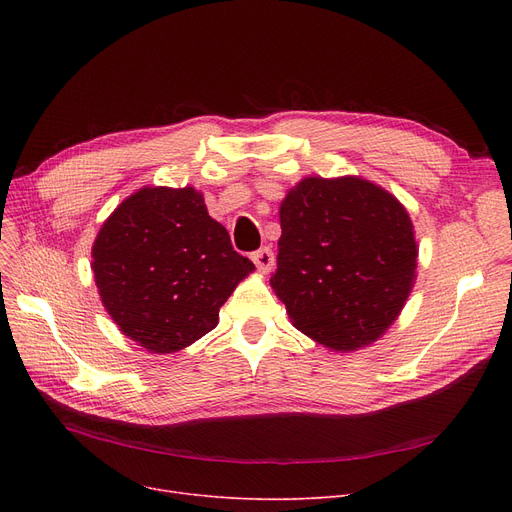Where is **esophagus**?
I'll use <instances>...</instances> for the list:
<instances>
[{"instance_id": "esophagus-1", "label": "esophagus", "mask_w": 512, "mask_h": 512, "mask_svg": "<svg viewBox=\"0 0 512 512\" xmlns=\"http://www.w3.org/2000/svg\"><path fill=\"white\" fill-rule=\"evenodd\" d=\"M251 259H253V263L257 265V270L263 272V274H267V272H270L272 267H274V253H272L270 247H263V249L255 251V253L251 255Z\"/></svg>"}]
</instances>
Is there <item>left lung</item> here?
Masks as SVG:
<instances>
[{"label":"left lung","mask_w":512,"mask_h":512,"mask_svg":"<svg viewBox=\"0 0 512 512\" xmlns=\"http://www.w3.org/2000/svg\"><path fill=\"white\" fill-rule=\"evenodd\" d=\"M270 284L292 326L332 351L378 340L415 284L417 242L402 203L359 176L303 178L280 205Z\"/></svg>","instance_id":"1"}]
</instances>
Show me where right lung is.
I'll return each mask as SVG.
<instances>
[{
    "label": "right lung",
    "mask_w": 512,
    "mask_h": 512,
    "mask_svg": "<svg viewBox=\"0 0 512 512\" xmlns=\"http://www.w3.org/2000/svg\"><path fill=\"white\" fill-rule=\"evenodd\" d=\"M99 297L124 336L176 353L218 326L220 307L255 265L193 186H145L124 199L93 242Z\"/></svg>",
    "instance_id": "obj_1"
}]
</instances>
